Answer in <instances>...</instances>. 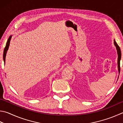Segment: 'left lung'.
I'll list each match as a JSON object with an SVG mask.
<instances>
[{"label": "left lung", "mask_w": 123, "mask_h": 123, "mask_svg": "<svg viewBox=\"0 0 123 123\" xmlns=\"http://www.w3.org/2000/svg\"><path fill=\"white\" fill-rule=\"evenodd\" d=\"M114 44L115 46L116 47V49L117 50V53H118V71H119V73H120V59H121V50H120V47L118 45L117 42H116L115 40H114Z\"/></svg>", "instance_id": "8db88e82"}]
</instances>
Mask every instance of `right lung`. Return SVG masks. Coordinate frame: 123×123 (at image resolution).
I'll use <instances>...</instances> for the list:
<instances>
[{
  "label": "right lung",
  "instance_id": "1",
  "mask_svg": "<svg viewBox=\"0 0 123 123\" xmlns=\"http://www.w3.org/2000/svg\"><path fill=\"white\" fill-rule=\"evenodd\" d=\"M11 37H12V36H10L9 37V38L7 40V43H6V46L5 48H4V54H3V59H4V62H5V57H6V53H7V51L9 47V45H10V40Z\"/></svg>",
  "mask_w": 123,
  "mask_h": 123
}]
</instances>
